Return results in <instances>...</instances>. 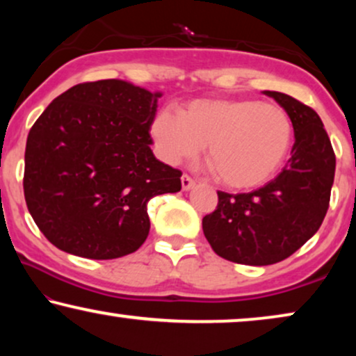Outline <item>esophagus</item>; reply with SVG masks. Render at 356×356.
Wrapping results in <instances>:
<instances>
[{"instance_id":"34e87169","label":"esophagus","mask_w":356,"mask_h":356,"mask_svg":"<svg viewBox=\"0 0 356 356\" xmlns=\"http://www.w3.org/2000/svg\"><path fill=\"white\" fill-rule=\"evenodd\" d=\"M194 184H196V181H194L191 177H188V175H183V177H181L183 191H189V189H193Z\"/></svg>"}]
</instances>
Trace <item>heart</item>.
<instances>
[{
    "label": "heart",
    "instance_id": "heart-1",
    "mask_svg": "<svg viewBox=\"0 0 356 356\" xmlns=\"http://www.w3.org/2000/svg\"><path fill=\"white\" fill-rule=\"evenodd\" d=\"M155 150L170 165L196 157L207 144V160L218 181L232 189L259 188L289 157L293 126L279 105L252 99H201L163 110L150 124Z\"/></svg>",
    "mask_w": 356,
    "mask_h": 356
}]
</instances>
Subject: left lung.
I'll return each mask as SVG.
<instances>
[{"mask_svg":"<svg viewBox=\"0 0 356 356\" xmlns=\"http://www.w3.org/2000/svg\"><path fill=\"white\" fill-rule=\"evenodd\" d=\"M291 120L295 144L286 167L251 193L218 191V204L202 218L212 250L223 259L270 266L300 250L323 223L334 184L335 155L313 108L282 92L264 90Z\"/></svg>","mask_w":356,"mask_h":356,"instance_id":"8db88e82","label":"left lung"}]
</instances>
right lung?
<instances>
[{
	"label": "right lung",
	"mask_w": 356,
	"mask_h": 356,
	"mask_svg": "<svg viewBox=\"0 0 356 356\" xmlns=\"http://www.w3.org/2000/svg\"><path fill=\"white\" fill-rule=\"evenodd\" d=\"M160 97L121 79L86 82L38 116L27 136L24 196L58 250L87 259L131 254L149 235L147 202L181 189V172L150 149Z\"/></svg>",
	"instance_id": "add662e5"
}]
</instances>
